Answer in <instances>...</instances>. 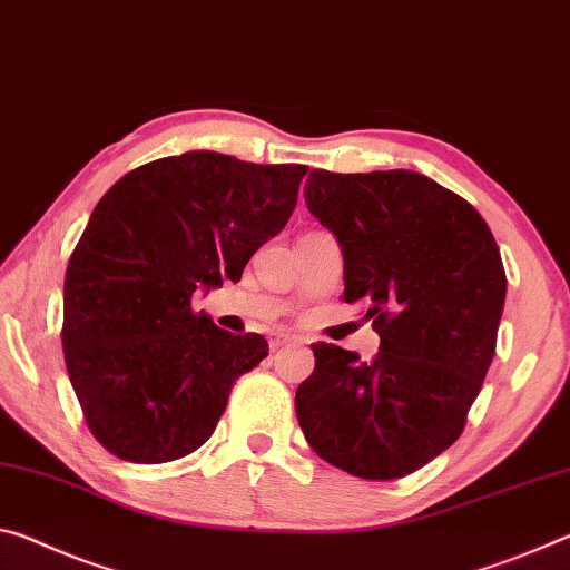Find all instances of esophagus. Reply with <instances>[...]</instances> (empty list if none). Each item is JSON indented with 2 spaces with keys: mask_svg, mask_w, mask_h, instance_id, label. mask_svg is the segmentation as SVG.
<instances>
[{
  "mask_svg": "<svg viewBox=\"0 0 570 570\" xmlns=\"http://www.w3.org/2000/svg\"><path fill=\"white\" fill-rule=\"evenodd\" d=\"M298 340L296 336H286V334H278V336H274L272 340V352H276V350H282V346H286V344H296Z\"/></svg>",
  "mask_w": 570,
  "mask_h": 570,
  "instance_id": "esophagus-1",
  "label": "esophagus"
}]
</instances>
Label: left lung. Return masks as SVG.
<instances>
[{
    "label": "left lung",
    "mask_w": 570,
    "mask_h": 570,
    "mask_svg": "<svg viewBox=\"0 0 570 570\" xmlns=\"http://www.w3.org/2000/svg\"><path fill=\"white\" fill-rule=\"evenodd\" d=\"M312 214L344 254V302H362L380 334L372 362L314 344L296 390L312 450L364 480L428 465L465 430L493 362L505 268L482 216L412 170H312Z\"/></svg>",
    "instance_id": "left-lung-1"
}]
</instances>
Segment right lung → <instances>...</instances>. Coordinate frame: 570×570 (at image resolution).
Instances as JSON below:
<instances>
[{"mask_svg": "<svg viewBox=\"0 0 570 570\" xmlns=\"http://www.w3.org/2000/svg\"><path fill=\"white\" fill-rule=\"evenodd\" d=\"M306 170L193 150L125 173L95 206L67 264L62 350L85 422L115 458L196 452L262 364V334L220 330L190 298L238 282L294 214Z\"/></svg>", "mask_w": 570, "mask_h": 570, "instance_id": "1", "label": "right lung"}]
</instances>
